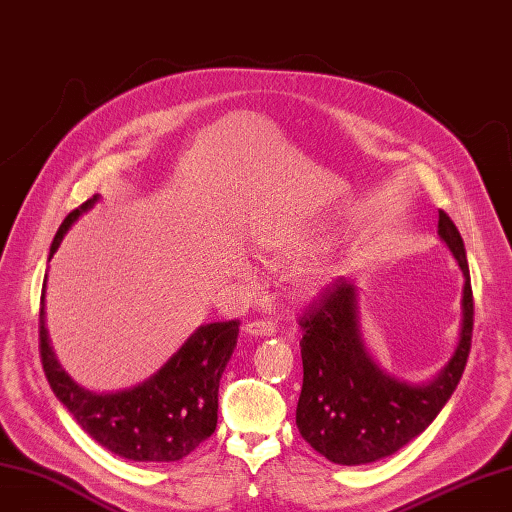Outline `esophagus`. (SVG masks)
<instances>
[{"mask_svg": "<svg viewBox=\"0 0 512 512\" xmlns=\"http://www.w3.org/2000/svg\"><path fill=\"white\" fill-rule=\"evenodd\" d=\"M244 331L255 337H272L277 333V326H274L272 320H253L244 326Z\"/></svg>", "mask_w": 512, "mask_h": 512, "instance_id": "obj_1", "label": "esophagus"}]
</instances>
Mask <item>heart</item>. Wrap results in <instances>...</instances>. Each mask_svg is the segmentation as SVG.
I'll return each instance as SVG.
<instances>
[{"instance_id":"heart-1","label":"heart","mask_w":512,"mask_h":512,"mask_svg":"<svg viewBox=\"0 0 512 512\" xmlns=\"http://www.w3.org/2000/svg\"><path fill=\"white\" fill-rule=\"evenodd\" d=\"M324 246V242H313V244H309V246H305V248H300V251H305V253H309V251H316V248H322ZM333 277V272H322L318 279H322V281H329Z\"/></svg>"}]
</instances>
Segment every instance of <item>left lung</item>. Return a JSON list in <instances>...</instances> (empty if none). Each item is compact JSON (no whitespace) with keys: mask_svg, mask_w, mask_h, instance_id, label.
Instances as JSON below:
<instances>
[{"mask_svg":"<svg viewBox=\"0 0 512 512\" xmlns=\"http://www.w3.org/2000/svg\"><path fill=\"white\" fill-rule=\"evenodd\" d=\"M439 235L458 259L465 287L461 339L435 381L406 385L378 368L359 333L357 287L344 277L324 287L298 320L303 389L296 426L331 463L365 465L398 452L430 426L461 381L474 331V294L463 238L443 209Z\"/></svg>","mask_w":512,"mask_h":512,"instance_id":"obj_1","label":"left lung"}]
</instances>
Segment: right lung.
Listing matches in <instances>:
<instances>
[{"label": "right lung", "mask_w": 512, "mask_h": 512, "mask_svg": "<svg viewBox=\"0 0 512 512\" xmlns=\"http://www.w3.org/2000/svg\"><path fill=\"white\" fill-rule=\"evenodd\" d=\"M95 201L97 196L64 218L49 257ZM238 333L240 320L199 326L160 372L121 393H93L64 374L47 342L43 309L38 316V352L56 398L97 443L129 461L170 463L188 456L216 430L218 385Z\"/></svg>", "instance_id": "add662e5"}]
</instances>
